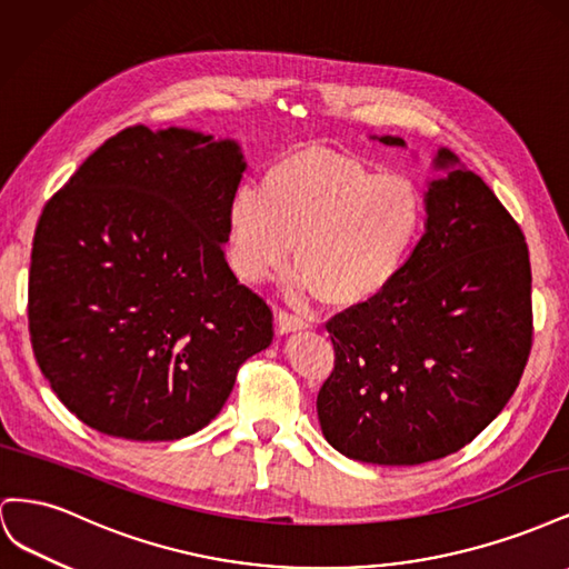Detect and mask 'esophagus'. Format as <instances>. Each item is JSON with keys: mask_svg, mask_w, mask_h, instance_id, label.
<instances>
[{"mask_svg": "<svg viewBox=\"0 0 569 569\" xmlns=\"http://www.w3.org/2000/svg\"><path fill=\"white\" fill-rule=\"evenodd\" d=\"M278 325H274V330H278V335H289V332H299V330H306L308 322L295 313L289 311H280L278 313V320H274Z\"/></svg>", "mask_w": 569, "mask_h": 569, "instance_id": "esophagus-1", "label": "esophagus"}]
</instances>
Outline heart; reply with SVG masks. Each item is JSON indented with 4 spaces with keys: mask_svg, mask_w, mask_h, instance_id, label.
Here are the masks:
<instances>
[{
    "mask_svg": "<svg viewBox=\"0 0 569 569\" xmlns=\"http://www.w3.org/2000/svg\"><path fill=\"white\" fill-rule=\"evenodd\" d=\"M425 222L420 189L377 176L349 153L301 147L272 161L258 192L230 201L234 272L258 282L282 270L295 247V289L335 308L377 299L399 278Z\"/></svg>",
    "mask_w": 569,
    "mask_h": 569,
    "instance_id": "b5f03b06",
    "label": "heart"
}]
</instances>
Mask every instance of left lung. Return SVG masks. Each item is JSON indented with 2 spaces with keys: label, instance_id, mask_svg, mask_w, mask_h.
Here are the masks:
<instances>
[{
  "label": "left lung",
  "instance_id": "obj_1",
  "mask_svg": "<svg viewBox=\"0 0 569 569\" xmlns=\"http://www.w3.org/2000/svg\"><path fill=\"white\" fill-rule=\"evenodd\" d=\"M406 147L401 137H377ZM427 182L425 234L380 297L327 322L325 439L372 465L460 451L503 410L531 349V268L518 222L451 149Z\"/></svg>",
  "mask_w": 569,
  "mask_h": 569
}]
</instances>
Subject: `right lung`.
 Instances as JSON below:
<instances>
[{"mask_svg": "<svg viewBox=\"0 0 569 569\" xmlns=\"http://www.w3.org/2000/svg\"><path fill=\"white\" fill-rule=\"evenodd\" d=\"M244 170L234 140L134 126L47 201L30 341L59 401L97 432L194 435L226 406L239 366L270 347V308L222 249Z\"/></svg>", "mask_w": 569, "mask_h": 569, "instance_id": "right-lung-1", "label": "right lung"}]
</instances>
